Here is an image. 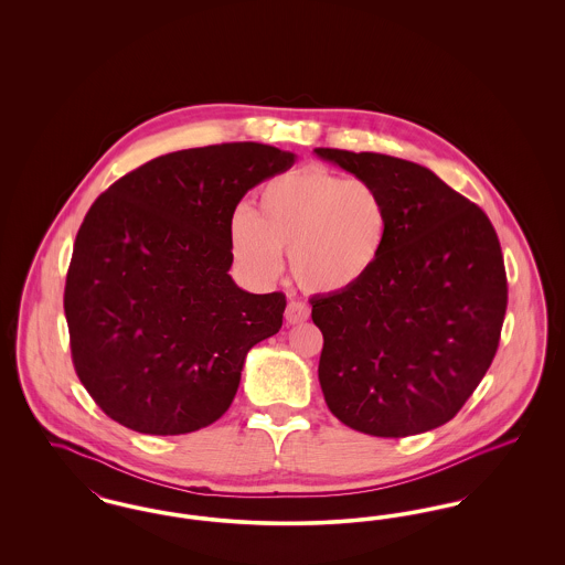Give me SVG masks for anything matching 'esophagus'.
<instances>
[{
	"label": "esophagus",
	"instance_id": "esophagus-1",
	"mask_svg": "<svg viewBox=\"0 0 565 565\" xmlns=\"http://www.w3.org/2000/svg\"><path fill=\"white\" fill-rule=\"evenodd\" d=\"M309 320V307L300 300H290L286 307V322L300 323Z\"/></svg>",
	"mask_w": 565,
	"mask_h": 565
}]
</instances>
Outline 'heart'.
<instances>
[{
  "label": "heart",
  "mask_w": 565,
  "mask_h": 565,
  "mask_svg": "<svg viewBox=\"0 0 565 565\" xmlns=\"http://www.w3.org/2000/svg\"><path fill=\"white\" fill-rule=\"evenodd\" d=\"M392 242V210L373 182L323 167L270 178L252 215L235 214L228 247L256 284H270L290 254L296 281L316 295H345L381 267Z\"/></svg>",
  "instance_id": "obj_1"
}]
</instances>
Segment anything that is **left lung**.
I'll return each instance as SVG.
<instances>
[{"mask_svg": "<svg viewBox=\"0 0 565 565\" xmlns=\"http://www.w3.org/2000/svg\"><path fill=\"white\" fill-rule=\"evenodd\" d=\"M316 154L373 182L392 210L375 275L345 295L311 298L326 404L371 436L434 430L472 396L500 345L509 286L495 228L417 162L337 148Z\"/></svg>", "mask_w": 565, "mask_h": 565, "instance_id": "obj_1", "label": "left lung"}]
</instances>
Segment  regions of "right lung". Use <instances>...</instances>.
<instances>
[{"label": "right lung", "instance_id": "obj_1", "mask_svg": "<svg viewBox=\"0 0 565 565\" xmlns=\"http://www.w3.org/2000/svg\"><path fill=\"white\" fill-rule=\"evenodd\" d=\"M235 141L159 157L84 215L65 279L74 369L109 419L189 434L233 403L247 351L279 332L286 295H249L228 269L243 194L295 164Z\"/></svg>", "mask_w": 565, "mask_h": 565}]
</instances>
